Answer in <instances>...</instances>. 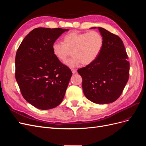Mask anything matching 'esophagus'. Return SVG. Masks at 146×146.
Masks as SVG:
<instances>
[{"mask_svg":"<svg viewBox=\"0 0 146 146\" xmlns=\"http://www.w3.org/2000/svg\"><path fill=\"white\" fill-rule=\"evenodd\" d=\"M71 70H72V74H76V73L77 72V70H76V69H71Z\"/></svg>","mask_w":146,"mask_h":146,"instance_id":"1","label":"esophagus"}]
</instances>
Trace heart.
Masks as SVG:
<instances>
[{
    "label": "heart",
    "mask_w": 146,
    "mask_h": 146,
    "mask_svg": "<svg viewBox=\"0 0 146 146\" xmlns=\"http://www.w3.org/2000/svg\"><path fill=\"white\" fill-rule=\"evenodd\" d=\"M104 38L99 32L91 31L80 33L72 32L64 36L63 44L55 42L52 45V52L56 59L64 63L71 52L73 57L65 62L74 68L81 63L89 65L98 58L104 47Z\"/></svg>",
    "instance_id": "heart-1"
}]
</instances>
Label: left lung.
<instances>
[{
    "label": "left lung",
    "mask_w": 146,
    "mask_h": 146,
    "mask_svg": "<svg viewBox=\"0 0 146 146\" xmlns=\"http://www.w3.org/2000/svg\"><path fill=\"white\" fill-rule=\"evenodd\" d=\"M98 29L104 38L102 50L93 63L77 71L86 98L95 104H107L122 94L129 80L130 64L122 39L104 28Z\"/></svg>",
    "instance_id": "1"
}]
</instances>
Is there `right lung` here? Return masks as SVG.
Listing matches in <instances>:
<instances>
[{
    "instance_id": "right-lung-1",
    "label": "right lung",
    "mask_w": 146,
    "mask_h": 146,
    "mask_svg": "<svg viewBox=\"0 0 146 146\" xmlns=\"http://www.w3.org/2000/svg\"><path fill=\"white\" fill-rule=\"evenodd\" d=\"M68 29H35L16 52L15 77L26 101L41 110H49L63 101L72 72L52 52V45Z\"/></svg>"
}]
</instances>
